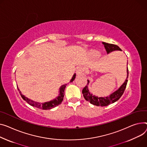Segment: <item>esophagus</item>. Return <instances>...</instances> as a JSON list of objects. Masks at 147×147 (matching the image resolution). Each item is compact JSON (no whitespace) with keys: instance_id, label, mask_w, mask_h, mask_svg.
<instances>
[{"instance_id":"1","label":"esophagus","mask_w":147,"mask_h":147,"mask_svg":"<svg viewBox=\"0 0 147 147\" xmlns=\"http://www.w3.org/2000/svg\"><path fill=\"white\" fill-rule=\"evenodd\" d=\"M83 72H84V70L83 68L82 67H77V70H76V74L77 76H82L83 74Z\"/></svg>"}]
</instances>
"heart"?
<instances>
[{"label":"heart","instance_id":"b5f03b06","mask_svg":"<svg viewBox=\"0 0 147 147\" xmlns=\"http://www.w3.org/2000/svg\"><path fill=\"white\" fill-rule=\"evenodd\" d=\"M90 54L93 57H97L99 56V53L96 51H90Z\"/></svg>","mask_w":147,"mask_h":147}]
</instances>
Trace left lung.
Here are the masks:
<instances>
[{"mask_svg": "<svg viewBox=\"0 0 147 147\" xmlns=\"http://www.w3.org/2000/svg\"><path fill=\"white\" fill-rule=\"evenodd\" d=\"M102 44L104 45V47L106 49V51L107 52V54H109L113 51H122L121 49L116 45L112 44H108L106 42H103ZM128 64V63H127ZM128 68L127 67V78L125 80V82L122 84V86L119 88V89L116 90L115 92L110 94L109 96L107 97H97L94 95H93L92 93H90L89 89H88L87 85L89 83V80H87V85H86L82 90V93L83 94V96L84 99L89 102L91 104L93 105H96L97 106H106L110 105L111 103H113L114 102L118 100L120 97L123 94L125 88L126 87L127 82H128Z\"/></svg>", "mask_w": 147, "mask_h": 147, "instance_id": "1", "label": "left lung"}]
</instances>
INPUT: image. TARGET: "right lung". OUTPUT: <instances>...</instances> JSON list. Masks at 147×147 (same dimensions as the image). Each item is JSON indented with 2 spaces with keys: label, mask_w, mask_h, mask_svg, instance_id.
Returning a JSON list of instances; mask_svg holds the SVG:
<instances>
[{
  "label": "right lung",
  "mask_w": 147,
  "mask_h": 147,
  "mask_svg": "<svg viewBox=\"0 0 147 147\" xmlns=\"http://www.w3.org/2000/svg\"><path fill=\"white\" fill-rule=\"evenodd\" d=\"M75 78H76V74H74L73 75L72 79L70 80V82H73ZM66 85H67V84H63L60 87V90H59V92H60L59 96L57 97L55 99L52 100L51 101L45 102V103H41L36 102H34L31 99L27 98L26 97H25L24 95H23L21 93V91L19 90V89H18H18L19 91V93H20L21 97H22V99L24 100H25L28 104H29L32 106H34L35 107H37V108H39V109H43V110H48V109H51L52 108H54V107L57 106L58 105H59L61 103L62 101L63 100V97L64 96V90H65V88L66 87Z\"/></svg>",
  "instance_id": "add662e5"
}]
</instances>
